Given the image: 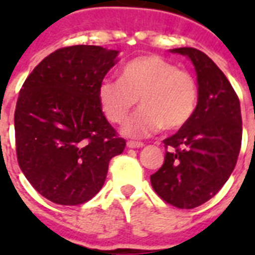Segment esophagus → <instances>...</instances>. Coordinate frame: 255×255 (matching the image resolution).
Segmentation results:
<instances>
[{"mask_svg":"<svg viewBox=\"0 0 255 255\" xmlns=\"http://www.w3.org/2000/svg\"><path fill=\"white\" fill-rule=\"evenodd\" d=\"M127 147L128 148H141V147H144V144L141 143V141H132V140H129V141H127Z\"/></svg>","mask_w":255,"mask_h":255,"instance_id":"esophagus-1","label":"esophagus"}]
</instances>
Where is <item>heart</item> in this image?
Listing matches in <instances>:
<instances>
[{
  "instance_id": "1",
  "label": "heart",
  "mask_w": 255,
  "mask_h": 255,
  "mask_svg": "<svg viewBox=\"0 0 255 255\" xmlns=\"http://www.w3.org/2000/svg\"><path fill=\"white\" fill-rule=\"evenodd\" d=\"M139 98L143 107L124 124V135L145 137L163 127L174 131L184 127L196 111L197 83L172 62L144 55L126 63L120 79H104L98 87L100 108L112 123H123Z\"/></svg>"
}]
</instances>
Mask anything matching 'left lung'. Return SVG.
<instances>
[{"label": "left lung", "instance_id": "1", "mask_svg": "<svg viewBox=\"0 0 255 255\" xmlns=\"http://www.w3.org/2000/svg\"><path fill=\"white\" fill-rule=\"evenodd\" d=\"M170 53L192 61L198 99L192 119L164 140L165 160L151 176V184L168 204L193 209L217 194L236 167L242 140L241 107L225 74L206 54L193 47Z\"/></svg>", "mask_w": 255, "mask_h": 255}]
</instances>
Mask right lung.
Returning <instances> with one entry per match:
<instances>
[{
  "instance_id": "right-lung-1",
  "label": "right lung",
  "mask_w": 255,
  "mask_h": 255,
  "mask_svg": "<svg viewBox=\"0 0 255 255\" xmlns=\"http://www.w3.org/2000/svg\"><path fill=\"white\" fill-rule=\"evenodd\" d=\"M118 50L77 45L54 51L26 78L14 112L19 168L34 189L59 205H79L103 186L126 140L98 100Z\"/></svg>"
}]
</instances>
